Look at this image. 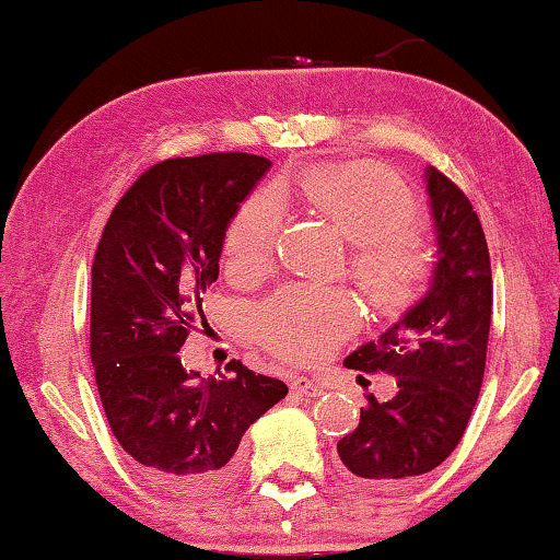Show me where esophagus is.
<instances>
[{
    "label": "esophagus",
    "mask_w": 560,
    "mask_h": 560,
    "mask_svg": "<svg viewBox=\"0 0 560 560\" xmlns=\"http://www.w3.org/2000/svg\"><path fill=\"white\" fill-rule=\"evenodd\" d=\"M290 388H292V393L305 395V398H317V395L325 393L320 383L313 381V377H303V375H298L295 381L290 383Z\"/></svg>",
    "instance_id": "esophagus-1"
}]
</instances>
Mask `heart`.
Here are the masks:
<instances>
[{
  "instance_id": "obj_1",
  "label": "heart",
  "mask_w": 560,
  "mask_h": 560,
  "mask_svg": "<svg viewBox=\"0 0 560 560\" xmlns=\"http://www.w3.org/2000/svg\"><path fill=\"white\" fill-rule=\"evenodd\" d=\"M332 222L350 245V275L377 313L398 315L416 303L433 275V247L416 225L418 202L393 170L377 162L315 165L290 183ZM282 230V205L268 187L247 195L225 230V255L240 272L272 260ZM348 292L285 285L255 307L257 340L278 358L313 363L358 328Z\"/></svg>"
}]
</instances>
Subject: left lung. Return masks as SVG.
Masks as SVG:
<instances>
[{
  "label": "left lung",
  "instance_id": "left-lung-1",
  "mask_svg": "<svg viewBox=\"0 0 560 560\" xmlns=\"http://www.w3.org/2000/svg\"><path fill=\"white\" fill-rule=\"evenodd\" d=\"M441 260L433 285L375 342L346 365L390 373L395 395H368L360 423L338 443L352 478L393 486L433 470L460 443L486 373L493 278L483 228L470 200L441 170L428 167Z\"/></svg>",
  "mask_w": 560,
  "mask_h": 560
}]
</instances>
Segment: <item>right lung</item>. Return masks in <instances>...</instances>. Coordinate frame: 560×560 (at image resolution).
Returning a JSON list of instances; mask_svg holds the SVG:
<instances>
[{
  "label": "right lung",
  "mask_w": 560,
  "mask_h": 560,
  "mask_svg": "<svg viewBox=\"0 0 560 560\" xmlns=\"http://www.w3.org/2000/svg\"><path fill=\"white\" fill-rule=\"evenodd\" d=\"M270 165L247 152L158 162L115 205L94 253L90 355L102 408L122 451L167 493L228 483L245 430L288 395L240 360L200 377L177 352L218 280L228 222Z\"/></svg>",
  "instance_id": "add662e5"
}]
</instances>
